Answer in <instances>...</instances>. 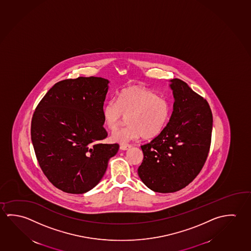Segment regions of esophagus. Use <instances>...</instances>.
I'll return each instance as SVG.
<instances>
[{
  "label": "esophagus",
  "mask_w": 251,
  "mask_h": 251,
  "mask_svg": "<svg viewBox=\"0 0 251 251\" xmlns=\"http://www.w3.org/2000/svg\"><path fill=\"white\" fill-rule=\"evenodd\" d=\"M130 148H131V145H129V144H124V145H121V146H120V149H121L122 151H127V150Z\"/></svg>",
  "instance_id": "obj_1"
}]
</instances>
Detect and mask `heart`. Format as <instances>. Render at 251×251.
I'll list each match as a JSON object with an SVG mask.
<instances>
[{
	"label": "heart",
	"mask_w": 251,
	"mask_h": 251,
	"mask_svg": "<svg viewBox=\"0 0 251 251\" xmlns=\"http://www.w3.org/2000/svg\"><path fill=\"white\" fill-rule=\"evenodd\" d=\"M170 114L167 100L137 86L123 89L116 100L106 103L101 111L104 124L109 129L116 128L127 116V126L112 132L111 139L120 144L141 136L150 139L159 135L168 123Z\"/></svg>",
	"instance_id": "heart-1"
}]
</instances>
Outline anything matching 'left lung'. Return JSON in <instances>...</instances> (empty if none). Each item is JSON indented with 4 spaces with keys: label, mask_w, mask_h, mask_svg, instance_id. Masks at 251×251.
I'll return each instance as SVG.
<instances>
[{
    "label": "left lung",
    "mask_w": 251,
    "mask_h": 251,
    "mask_svg": "<svg viewBox=\"0 0 251 251\" xmlns=\"http://www.w3.org/2000/svg\"><path fill=\"white\" fill-rule=\"evenodd\" d=\"M174 103L169 123L150 144L141 146L138 176L157 193H174L201 172L209 152L213 115L209 105L179 78L170 80Z\"/></svg>",
    "instance_id": "obj_1"
}]
</instances>
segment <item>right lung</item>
Wrapping results in <instances>:
<instances>
[{
    "label": "right lung",
    "instance_id": "right-lung-1",
    "mask_svg": "<svg viewBox=\"0 0 251 251\" xmlns=\"http://www.w3.org/2000/svg\"><path fill=\"white\" fill-rule=\"evenodd\" d=\"M109 80L79 77L56 83L37 105L31 141L38 164L58 189L79 194L99 184L117 144H101L103 105Z\"/></svg>",
    "mask_w": 251,
    "mask_h": 251
}]
</instances>
